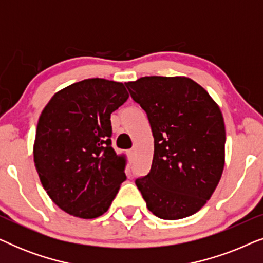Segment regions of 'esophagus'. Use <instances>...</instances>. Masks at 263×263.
<instances>
[{"label": "esophagus", "mask_w": 263, "mask_h": 263, "mask_svg": "<svg viewBox=\"0 0 263 263\" xmlns=\"http://www.w3.org/2000/svg\"><path fill=\"white\" fill-rule=\"evenodd\" d=\"M127 154H128V157H129V159H130V161L134 160V158H135V151L134 149H129Z\"/></svg>", "instance_id": "34e87169"}]
</instances>
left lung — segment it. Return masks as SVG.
Returning a JSON list of instances; mask_svg holds the SVG:
<instances>
[{"label":"left lung","mask_w":263,"mask_h":263,"mask_svg":"<svg viewBox=\"0 0 263 263\" xmlns=\"http://www.w3.org/2000/svg\"><path fill=\"white\" fill-rule=\"evenodd\" d=\"M125 86L146 111L154 138L151 171L135 181L147 208L165 220L193 215L224 170L226 133L218 104L185 77H143Z\"/></svg>","instance_id":"obj_1"}]
</instances>
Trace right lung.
I'll return each mask as SVG.
<instances>
[{"mask_svg":"<svg viewBox=\"0 0 263 263\" xmlns=\"http://www.w3.org/2000/svg\"><path fill=\"white\" fill-rule=\"evenodd\" d=\"M128 98L122 82L86 79L56 92L42 111L35 170L50 199L66 213L100 217L127 178V159L111 146L110 116Z\"/></svg>","mask_w":263,"mask_h":263,"instance_id":"add662e5","label":"right lung"}]
</instances>
